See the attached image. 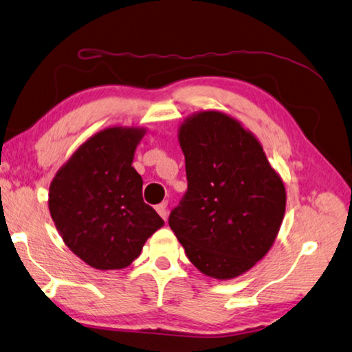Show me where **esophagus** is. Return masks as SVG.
Masks as SVG:
<instances>
[{
  "label": "esophagus",
  "instance_id": "obj_1",
  "mask_svg": "<svg viewBox=\"0 0 352 352\" xmlns=\"http://www.w3.org/2000/svg\"><path fill=\"white\" fill-rule=\"evenodd\" d=\"M155 210H157V213H159L160 216H162V218L164 219V221H166L168 219V203H162V204H159V206H157L155 207Z\"/></svg>",
  "mask_w": 352,
  "mask_h": 352
}]
</instances>
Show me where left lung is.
<instances>
[{"label": "left lung", "mask_w": 352, "mask_h": 352, "mask_svg": "<svg viewBox=\"0 0 352 352\" xmlns=\"http://www.w3.org/2000/svg\"><path fill=\"white\" fill-rule=\"evenodd\" d=\"M178 142L188 192L169 227L198 271L231 280L263 258L286 212V189L254 134L222 111H197Z\"/></svg>", "instance_id": "left-lung-1"}]
</instances>
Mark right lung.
<instances>
[{
    "label": "right lung",
    "mask_w": 352,
    "mask_h": 352,
    "mask_svg": "<svg viewBox=\"0 0 352 352\" xmlns=\"http://www.w3.org/2000/svg\"><path fill=\"white\" fill-rule=\"evenodd\" d=\"M142 126H109L80 145L50 184L48 208L65 245L100 271L124 269L164 226L131 166Z\"/></svg>",
    "instance_id": "add662e5"
}]
</instances>
